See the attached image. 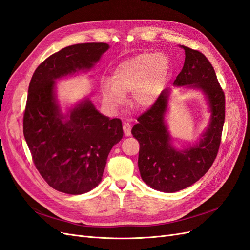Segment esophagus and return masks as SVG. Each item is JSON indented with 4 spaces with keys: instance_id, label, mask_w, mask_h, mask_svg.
<instances>
[{
    "instance_id": "34e87169",
    "label": "esophagus",
    "mask_w": 250,
    "mask_h": 250,
    "mask_svg": "<svg viewBox=\"0 0 250 250\" xmlns=\"http://www.w3.org/2000/svg\"><path fill=\"white\" fill-rule=\"evenodd\" d=\"M123 130L126 137H129L131 134V125L129 123H124L123 124Z\"/></svg>"
}]
</instances>
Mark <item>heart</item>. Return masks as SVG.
Masks as SVG:
<instances>
[{
	"label": "heart",
	"instance_id": "b5f03b06",
	"mask_svg": "<svg viewBox=\"0 0 250 250\" xmlns=\"http://www.w3.org/2000/svg\"><path fill=\"white\" fill-rule=\"evenodd\" d=\"M170 73V60L164 54L145 52L120 62L110 82L102 87L105 106L115 113L131 92V104L140 109L152 107L157 102Z\"/></svg>",
	"mask_w": 250,
	"mask_h": 250
}]
</instances>
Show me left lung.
I'll return each instance as SVG.
<instances>
[{"label": "left lung", "mask_w": 250, "mask_h": 250, "mask_svg": "<svg viewBox=\"0 0 250 250\" xmlns=\"http://www.w3.org/2000/svg\"><path fill=\"white\" fill-rule=\"evenodd\" d=\"M185 50V64L173 84L198 89L206 97L210 118L199 141L188 148L173 145L166 123L171 88H165L152 107L138 118L131 129L140 143L139 170L144 183L154 190L174 193L194 185L213 165L221 142L225 97L213 65L201 52Z\"/></svg>", "instance_id": "1"}]
</instances>
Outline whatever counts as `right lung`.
Listing matches in <instances>:
<instances>
[{"label":"right lung","mask_w":250,"mask_h":250,"mask_svg":"<svg viewBox=\"0 0 250 250\" xmlns=\"http://www.w3.org/2000/svg\"><path fill=\"white\" fill-rule=\"evenodd\" d=\"M109 49L88 42L65 47L35 70L28 89L24 137L42 177L55 190L71 195L100 184L111 148L123 138L120 119L110 120L88 98L62 111L56 80L90 71Z\"/></svg>","instance_id":"add662e5"}]
</instances>
